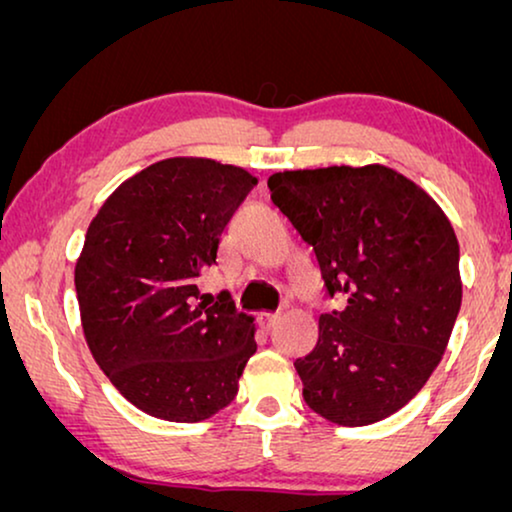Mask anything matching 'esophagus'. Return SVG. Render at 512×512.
I'll list each match as a JSON object with an SVG mask.
<instances>
[{
  "label": "esophagus",
  "mask_w": 512,
  "mask_h": 512,
  "mask_svg": "<svg viewBox=\"0 0 512 512\" xmlns=\"http://www.w3.org/2000/svg\"><path fill=\"white\" fill-rule=\"evenodd\" d=\"M256 321H258V326L265 328V331H270V328L279 321V314L277 312H261L256 317Z\"/></svg>",
  "instance_id": "34e87169"
}]
</instances>
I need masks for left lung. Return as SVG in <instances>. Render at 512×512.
<instances>
[{
	"instance_id": "left-lung-1",
	"label": "left lung",
	"mask_w": 512,
	"mask_h": 512,
	"mask_svg": "<svg viewBox=\"0 0 512 512\" xmlns=\"http://www.w3.org/2000/svg\"><path fill=\"white\" fill-rule=\"evenodd\" d=\"M270 198L317 254L340 312L296 366L328 422L368 426L412 401L443 359L461 307L459 242L422 186L387 165L284 170Z\"/></svg>"
}]
</instances>
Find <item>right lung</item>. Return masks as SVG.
<instances>
[{
    "label": "right lung",
    "mask_w": 512,
    "mask_h": 512,
    "mask_svg": "<svg viewBox=\"0 0 512 512\" xmlns=\"http://www.w3.org/2000/svg\"><path fill=\"white\" fill-rule=\"evenodd\" d=\"M256 181L212 158H165L125 179L90 221L74 270L83 335L146 415L193 424L237 396L254 317L226 296L205 303L198 277Z\"/></svg>",
    "instance_id": "obj_1"
}]
</instances>
